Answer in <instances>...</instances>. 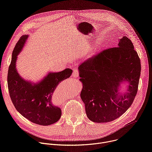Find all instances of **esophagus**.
<instances>
[{
  "label": "esophagus",
  "mask_w": 152,
  "mask_h": 152,
  "mask_svg": "<svg viewBox=\"0 0 152 152\" xmlns=\"http://www.w3.org/2000/svg\"><path fill=\"white\" fill-rule=\"evenodd\" d=\"M72 76L75 78H77L79 76V71L77 69H75L73 70V72L72 73Z\"/></svg>",
  "instance_id": "esophagus-1"
}]
</instances>
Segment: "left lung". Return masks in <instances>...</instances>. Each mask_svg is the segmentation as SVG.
<instances>
[{
    "instance_id": "obj_1",
    "label": "left lung",
    "mask_w": 152,
    "mask_h": 152,
    "mask_svg": "<svg viewBox=\"0 0 152 152\" xmlns=\"http://www.w3.org/2000/svg\"><path fill=\"white\" fill-rule=\"evenodd\" d=\"M78 69L83 85L80 97L90 120L112 121L131 106L138 91L141 62L127 37L121 38L117 47L105 49L88 59ZM124 81L128 86L122 95L119 88Z\"/></svg>"
}]
</instances>
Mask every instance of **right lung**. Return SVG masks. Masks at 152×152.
I'll return each mask as SVG.
<instances>
[{
	"instance_id": "1",
	"label": "right lung",
	"mask_w": 152,
	"mask_h": 152,
	"mask_svg": "<svg viewBox=\"0 0 152 152\" xmlns=\"http://www.w3.org/2000/svg\"><path fill=\"white\" fill-rule=\"evenodd\" d=\"M28 37L27 35L21 36L12 52L7 78L9 93L20 114L34 123L49 126L57 122L61 116V110L52 104L53 94L59 83L69 78L73 71L66 69L60 72H50L37 83L23 79L17 71L16 61Z\"/></svg>"
}]
</instances>
